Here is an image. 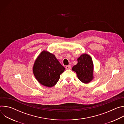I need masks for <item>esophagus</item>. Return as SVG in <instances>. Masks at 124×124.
Returning <instances> with one entry per match:
<instances>
[{
    "instance_id": "esophagus-1",
    "label": "esophagus",
    "mask_w": 124,
    "mask_h": 124,
    "mask_svg": "<svg viewBox=\"0 0 124 124\" xmlns=\"http://www.w3.org/2000/svg\"><path fill=\"white\" fill-rule=\"evenodd\" d=\"M66 69H71V66H70V65L66 66Z\"/></svg>"
}]
</instances>
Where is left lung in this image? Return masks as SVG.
<instances>
[{
    "mask_svg": "<svg viewBox=\"0 0 124 124\" xmlns=\"http://www.w3.org/2000/svg\"><path fill=\"white\" fill-rule=\"evenodd\" d=\"M78 78L84 83H88L93 79L94 65L91 57L83 54L78 58V64L72 68Z\"/></svg>",
    "mask_w": 124,
    "mask_h": 124,
    "instance_id": "8db88e82",
    "label": "left lung"
}]
</instances>
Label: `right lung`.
Wrapping results in <instances>:
<instances>
[{"instance_id":"right-lung-1","label":"right lung","mask_w":124,"mask_h":124,"mask_svg":"<svg viewBox=\"0 0 124 124\" xmlns=\"http://www.w3.org/2000/svg\"><path fill=\"white\" fill-rule=\"evenodd\" d=\"M65 68L55 55L47 51H43L35 61L33 72L35 77L42 85L51 87L59 80Z\"/></svg>"}]
</instances>
